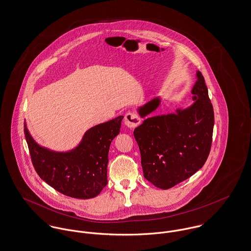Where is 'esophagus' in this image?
<instances>
[{
    "label": "esophagus",
    "instance_id": "obj_1",
    "mask_svg": "<svg viewBox=\"0 0 251 251\" xmlns=\"http://www.w3.org/2000/svg\"><path fill=\"white\" fill-rule=\"evenodd\" d=\"M140 122H141V119H140L139 114L136 112H127L124 116V123L130 129H134L137 126H139Z\"/></svg>",
    "mask_w": 251,
    "mask_h": 251
}]
</instances>
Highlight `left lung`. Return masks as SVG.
<instances>
[{"label": "left lung", "instance_id": "1", "mask_svg": "<svg viewBox=\"0 0 251 251\" xmlns=\"http://www.w3.org/2000/svg\"><path fill=\"white\" fill-rule=\"evenodd\" d=\"M192 93L195 103L176 113L144 119L134 131L146 180L167 190L187 180L204 166L210 154L215 123L214 109L204 77L198 71ZM160 105L155 98L139 109L145 117Z\"/></svg>", "mask_w": 251, "mask_h": 251}]
</instances>
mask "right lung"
Wrapping results in <instances>:
<instances>
[{
	"mask_svg": "<svg viewBox=\"0 0 251 251\" xmlns=\"http://www.w3.org/2000/svg\"><path fill=\"white\" fill-rule=\"evenodd\" d=\"M122 119L120 115L92 127L75 149L64 153L39 146L25 124L24 133L36 173L62 195L80 199L99 195L108 184L109 149L112 139L119 134Z\"/></svg>",
	"mask_w": 251,
	"mask_h": 251,
	"instance_id": "obj_1",
	"label": "right lung"
}]
</instances>
